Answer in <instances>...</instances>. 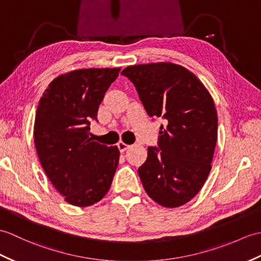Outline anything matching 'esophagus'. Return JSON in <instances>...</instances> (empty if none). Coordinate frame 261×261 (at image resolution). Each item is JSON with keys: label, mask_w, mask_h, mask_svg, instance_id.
<instances>
[{"label": "esophagus", "mask_w": 261, "mask_h": 261, "mask_svg": "<svg viewBox=\"0 0 261 261\" xmlns=\"http://www.w3.org/2000/svg\"><path fill=\"white\" fill-rule=\"evenodd\" d=\"M118 148H119V150L121 151V152H124V151H125L126 149L130 148V145L121 141V142H119V143H118Z\"/></svg>", "instance_id": "34e87169"}]
</instances>
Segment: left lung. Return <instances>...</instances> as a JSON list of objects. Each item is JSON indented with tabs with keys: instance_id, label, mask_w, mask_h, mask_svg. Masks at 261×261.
Returning <instances> with one entry per match:
<instances>
[{
	"instance_id": "1",
	"label": "left lung",
	"mask_w": 261,
	"mask_h": 261,
	"mask_svg": "<svg viewBox=\"0 0 261 261\" xmlns=\"http://www.w3.org/2000/svg\"><path fill=\"white\" fill-rule=\"evenodd\" d=\"M150 117H162L159 148L149 147L138 169L148 196L166 208L184 205L201 190L211 170L218 137L213 96L185 66L156 62L126 66Z\"/></svg>"
}]
</instances>
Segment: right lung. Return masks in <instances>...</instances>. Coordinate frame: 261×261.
I'll return each mask as SVG.
<instances>
[{
	"instance_id": "obj_1",
	"label": "right lung",
	"mask_w": 261,
	"mask_h": 261,
	"mask_svg": "<svg viewBox=\"0 0 261 261\" xmlns=\"http://www.w3.org/2000/svg\"><path fill=\"white\" fill-rule=\"evenodd\" d=\"M121 68L79 69L57 76L42 94L34 121L41 166L66 202L89 207L105 197L120 152L90 138V121Z\"/></svg>"
}]
</instances>
